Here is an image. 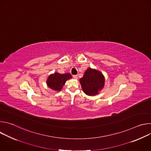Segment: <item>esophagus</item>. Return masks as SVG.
<instances>
[{
  "label": "esophagus",
  "instance_id": "obj_1",
  "mask_svg": "<svg viewBox=\"0 0 151 151\" xmlns=\"http://www.w3.org/2000/svg\"><path fill=\"white\" fill-rule=\"evenodd\" d=\"M73 78H74V79H78V75H73Z\"/></svg>",
  "mask_w": 151,
  "mask_h": 151
}]
</instances>
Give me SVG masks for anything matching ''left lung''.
Returning a JSON list of instances; mask_svg holds the SVG:
<instances>
[{
	"mask_svg": "<svg viewBox=\"0 0 151 151\" xmlns=\"http://www.w3.org/2000/svg\"><path fill=\"white\" fill-rule=\"evenodd\" d=\"M83 91L88 96H96L103 88L104 77L99 70L88 68L79 79Z\"/></svg>",
	"mask_w": 151,
	"mask_h": 151,
	"instance_id": "8db88e82",
	"label": "left lung"
}]
</instances>
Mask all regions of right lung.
I'll list each match as a JSON object with an SVG mask.
<instances>
[{"label":"right lung","instance_id":"1","mask_svg":"<svg viewBox=\"0 0 151 151\" xmlns=\"http://www.w3.org/2000/svg\"><path fill=\"white\" fill-rule=\"evenodd\" d=\"M71 78L72 75L70 73L60 74L58 72H55L53 74H51L48 76L47 84L51 89L59 91L62 89L66 81Z\"/></svg>","mask_w":151,"mask_h":151}]
</instances>
